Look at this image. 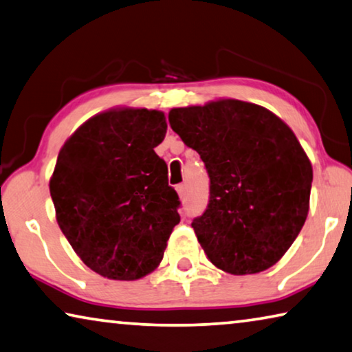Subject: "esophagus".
<instances>
[{"label":"esophagus","instance_id":"obj_1","mask_svg":"<svg viewBox=\"0 0 352 352\" xmlns=\"http://www.w3.org/2000/svg\"><path fill=\"white\" fill-rule=\"evenodd\" d=\"M177 192L180 194V197L186 196V185H185V183H180V185H177Z\"/></svg>","mask_w":352,"mask_h":352}]
</instances>
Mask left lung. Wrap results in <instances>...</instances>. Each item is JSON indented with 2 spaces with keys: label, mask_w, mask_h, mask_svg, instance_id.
Listing matches in <instances>:
<instances>
[{
  "label": "left lung",
  "mask_w": 352,
  "mask_h": 352,
  "mask_svg": "<svg viewBox=\"0 0 352 352\" xmlns=\"http://www.w3.org/2000/svg\"><path fill=\"white\" fill-rule=\"evenodd\" d=\"M169 124L208 172V205L191 224L208 260L235 276L276 265L304 226L314 180L294 133L239 100L174 108Z\"/></svg>",
  "instance_id": "1"
}]
</instances>
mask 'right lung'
I'll return each mask as SVG.
<instances>
[{"instance_id": "add662e5", "label": "right lung", "mask_w": 352, "mask_h": 352, "mask_svg": "<svg viewBox=\"0 0 352 352\" xmlns=\"http://www.w3.org/2000/svg\"><path fill=\"white\" fill-rule=\"evenodd\" d=\"M167 124L160 111L119 109L89 119L64 144L52 180L56 219L97 274L136 280L163 260L180 199L155 153Z\"/></svg>"}]
</instances>
